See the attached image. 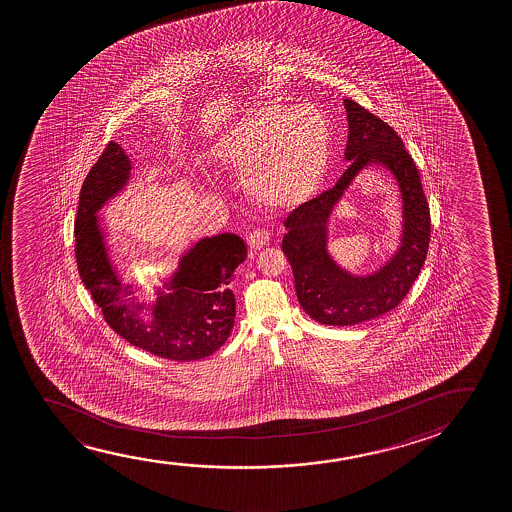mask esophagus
<instances>
[{
	"label": "esophagus",
	"mask_w": 512,
	"mask_h": 512,
	"mask_svg": "<svg viewBox=\"0 0 512 512\" xmlns=\"http://www.w3.org/2000/svg\"><path fill=\"white\" fill-rule=\"evenodd\" d=\"M269 232L266 231V229H253L250 234H248V238H246V241H248V245H250V248H253V250H260L262 246H266L267 243H269Z\"/></svg>",
	"instance_id": "obj_1"
}]
</instances>
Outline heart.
<instances>
[{
	"label": "heart",
	"mask_w": 512,
	"mask_h": 512,
	"mask_svg": "<svg viewBox=\"0 0 512 512\" xmlns=\"http://www.w3.org/2000/svg\"><path fill=\"white\" fill-rule=\"evenodd\" d=\"M329 119L315 106L266 103L218 143L220 161L245 176L246 190L269 206H295L315 194L329 169Z\"/></svg>",
	"instance_id": "1"
}]
</instances>
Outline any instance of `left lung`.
<instances>
[{"label": "left lung", "mask_w": 512, "mask_h": 512, "mask_svg": "<svg viewBox=\"0 0 512 512\" xmlns=\"http://www.w3.org/2000/svg\"><path fill=\"white\" fill-rule=\"evenodd\" d=\"M344 106L350 127L344 157L351 164L332 189L288 215V232L281 245L294 271L302 309L316 322L334 327L367 322L397 308L421 273L430 243L427 197L418 168L399 134L357 101L344 99ZM369 161L385 163L400 180L405 199V243L381 272L355 279L341 272L324 252V224L343 189Z\"/></svg>", "instance_id": "obj_1"}]
</instances>
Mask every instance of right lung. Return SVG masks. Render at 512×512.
<instances>
[{
    "label": "right lung",
    "instance_id": "add662e5",
    "mask_svg": "<svg viewBox=\"0 0 512 512\" xmlns=\"http://www.w3.org/2000/svg\"><path fill=\"white\" fill-rule=\"evenodd\" d=\"M129 175L124 150L110 141L85 178L77 222L75 257L78 273L106 323L127 343L168 360H199L225 343L236 316V299L229 283L234 269L246 259L245 241L236 234L203 239L183 257L176 274V292L161 295L154 322L140 318L143 301L113 273L94 213L122 189Z\"/></svg>",
    "mask_w": 512,
    "mask_h": 512
}]
</instances>
